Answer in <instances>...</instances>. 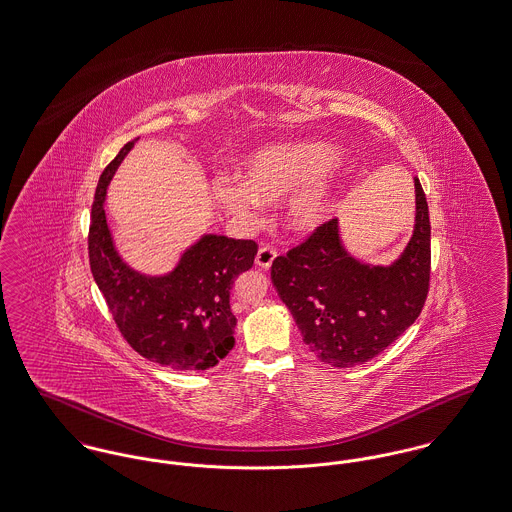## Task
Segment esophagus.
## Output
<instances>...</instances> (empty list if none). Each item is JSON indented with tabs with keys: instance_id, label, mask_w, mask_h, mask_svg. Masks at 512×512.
<instances>
[{
	"instance_id": "34e87169",
	"label": "esophagus",
	"mask_w": 512,
	"mask_h": 512,
	"mask_svg": "<svg viewBox=\"0 0 512 512\" xmlns=\"http://www.w3.org/2000/svg\"><path fill=\"white\" fill-rule=\"evenodd\" d=\"M276 255H278V251L272 245H261V249L257 251V257H255V263L261 269H271L272 261L276 259Z\"/></svg>"
}]
</instances>
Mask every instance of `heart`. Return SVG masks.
Returning a JSON list of instances; mask_svg holds the SVG:
<instances>
[{"mask_svg":"<svg viewBox=\"0 0 512 512\" xmlns=\"http://www.w3.org/2000/svg\"><path fill=\"white\" fill-rule=\"evenodd\" d=\"M340 149L331 141L301 139L261 147L240 164V180L212 183L214 201L241 222H255L261 203H274L295 191L284 211V224L296 234L321 228L340 203L334 166Z\"/></svg>","mask_w":512,"mask_h":512,"instance_id":"1","label":"heart"}]
</instances>
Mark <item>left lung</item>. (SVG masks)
Segmentation results:
<instances>
[{
    "label": "left lung",
    "mask_w": 512,
    "mask_h": 512,
    "mask_svg": "<svg viewBox=\"0 0 512 512\" xmlns=\"http://www.w3.org/2000/svg\"><path fill=\"white\" fill-rule=\"evenodd\" d=\"M414 185V234L389 267L354 259L336 218L272 261V284L305 346L332 367L375 358L420 317L429 292L431 224L418 178Z\"/></svg>",
    "instance_id": "8db88e82"
}]
</instances>
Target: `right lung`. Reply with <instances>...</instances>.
Instances as JSON below:
<instances>
[{
    "instance_id": "right-lung-1",
    "label": "right lung",
    "mask_w": 512,
    "mask_h": 512,
    "mask_svg": "<svg viewBox=\"0 0 512 512\" xmlns=\"http://www.w3.org/2000/svg\"><path fill=\"white\" fill-rule=\"evenodd\" d=\"M139 141V139H135ZM135 141L104 168L91 212L89 259L96 286L127 344L143 358L176 371H205L234 348L236 317L230 292L253 267L257 243L205 234L162 276L133 271L114 245L106 222V189Z\"/></svg>"
}]
</instances>
